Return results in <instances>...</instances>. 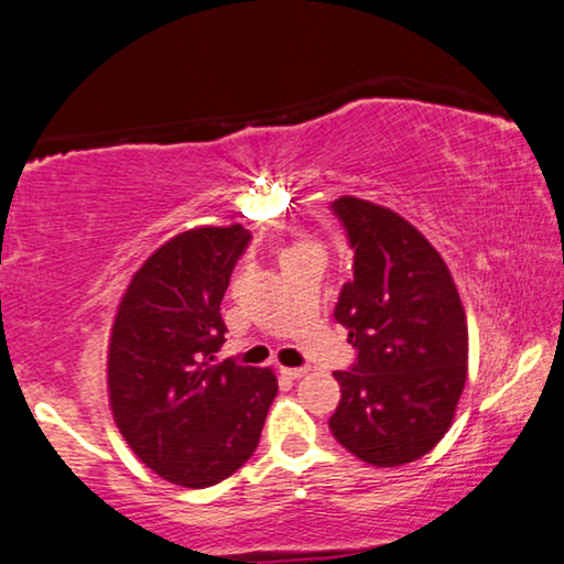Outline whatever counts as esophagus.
<instances>
[{"instance_id": "esophagus-1", "label": "esophagus", "mask_w": 564, "mask_h": 564, "mask_svg": "<svg viewBox=\"0 0 564 564\" xmlns=\"http://www.w3.org/2000/svg\"><path fill=\"white\" fill-rule=\"evenodd\" d=\"M311 368L308 365H303V368H282V376H288V378H292V380H297V378H303L305 372H308Z\"/></svg>"}]
</instances>
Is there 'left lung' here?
I'll use <instances>...</instances> for the list:
<instances>
[{"label":"left lung","instance_id":"1","mask_svg":"<svg viewBox=\"0 0 564 564\" xmlns=\"http://www.w3.org/2000/svg\"><path fill=\"white\" fill-rule=\"evenodd\" d=\"M332 212L355 253L334 318L357 357L334 372L341 399L328 427L372 466L409 464L448 433L464 391V305L441 253L397 212L355 196Z\"/></svg>","mask_w":564,"mask_h":564}]
</instances>
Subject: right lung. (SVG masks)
<instances>
[{"label": "right lung", "mask_w": 564, "mask_h": 564, "mask_svg": "<svg viewBox=\"0 0 564 564\" xmlns=\"http://www.w3.org/2000/svg\"><path fill=\"white\" fill-rule=\"evenodd\" d=\"M251 232L186 230L144 261L123 295L108 345V399L123 441L160 477L212 487L259 445L276 397L269 368L217 362L219 303Z\"/></svg>", "instance_id": "right-lung-1"}]
</instances>
